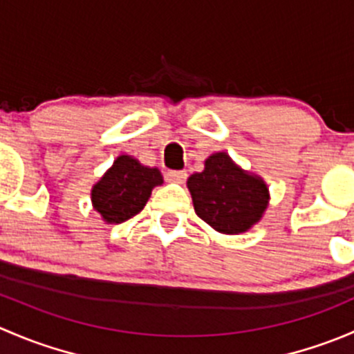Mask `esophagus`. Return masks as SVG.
I'll return each mask as SVG.
<instances>
[{
    "instance_id": "34e87169",
    "label": "esophagus",
    "mask_w": 354,
    "mask_h": 354,
    "mask_svg": "<svg viewBox=\"0 0 354 354\" xmlns=\"http://www.w3.org/2000/svg\"><path fill=\"white\" fill-rule=\"evenodd\" d=\"M166 180L171 183H183L187 180V171H167Z\"/></svg>"
}]
</instances>
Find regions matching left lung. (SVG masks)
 Here are the masks:
<instances>
[{
	"label": "left lung",
	"mask_w": 354,
	"mask_h": 354,
	"mask_svg": "<svg viewBox=\"0 0 354 354\" xmlns=\"http://www.w3.org/2000/svg\"><path fill=\"white\" fill-rule=\"evenodd\" d=\"M187 187L197 216L224 234L248 231L269 203L266 181L236 166L226 152L207 157L202 173L192 174Z\"/></svg>",
	"instance_id": "8db88e82"
}]
</instances>
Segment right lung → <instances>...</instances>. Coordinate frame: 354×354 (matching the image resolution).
I'll return each instance as SVG.
<instances>
[{
	"label": "right lung",
	"instance_id": "right-lung-1",
	"mask_svg": "<svg viewBox=\"0 0 354 354\" xmlns=\"http://www.w3.org/2000/svg\"><path fill=\"white\" fill-rule=\"evenodd\" d=\"M162 185L157 167H149L131 156H120L92 187L94 209L108 224H120L137 216L147 203L152 188Z\"/></svg>",
	"mask_w": 354,
	"mask_h": 354
}]
</instances>
